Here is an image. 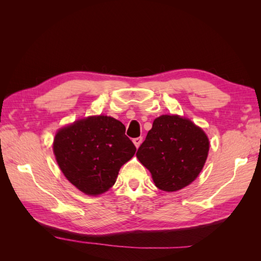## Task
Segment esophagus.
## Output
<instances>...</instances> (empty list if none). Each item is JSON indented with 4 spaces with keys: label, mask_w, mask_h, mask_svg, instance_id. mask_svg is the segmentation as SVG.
I'll return each mask as SVG.
<instances>
[{
    "label": "esophagus",
    "mask_w": 261,
    "mask_h": 261,
    "mask_svg": "<svg viewBox=\"0 0 261 261\" xmlns=\"http://www.w3.org/2000/svg\"><path fill=\"white\" fill-rule=\"evenodd\" d=\"M133 143H134V145H135L136 148H139L141 143H143V137H138V138L133 139Z\"/></svg>",
    "instance_id": "esophagus-1"
}]
</instances>
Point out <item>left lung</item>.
I'll list each match as a JSON object with an SVG mask.
<instances>
[{"label": "left lung", "instance_id": "1", "mask_svg": "<svg viewBox=\"0 0 261 261\" xmlns=\"http://www.w3.org/2000/svg\"><path fill=\"white\" fill-rule=\"evenodd\" d=\"M207 134L187 117L163 114L136 153L151 173L154 185L164 192H177L198 177L209 153Z\"/></svg>", "mask_w": 261, "mask_h": 261}]
</instances>
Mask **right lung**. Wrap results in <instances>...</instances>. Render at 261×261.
<instances>
[{
	"instance_id": "right-lung-1",
	"label": "right lung",
	"mask_w": 261,
	"mask_h": 261,
	"mask_svg": "<svg viewBox=\"0 0 261 261\" xmlns=\"http://www.w3.org/2000/svg\"><path fill=\"white\" fill-rule=\"evenodd\" d=\"M135 152L123 123L102 114L63 126L53 139V153L63 174L78 191L93 197L114 185L122 165Z\"/></svg>"
}]
</instances>
